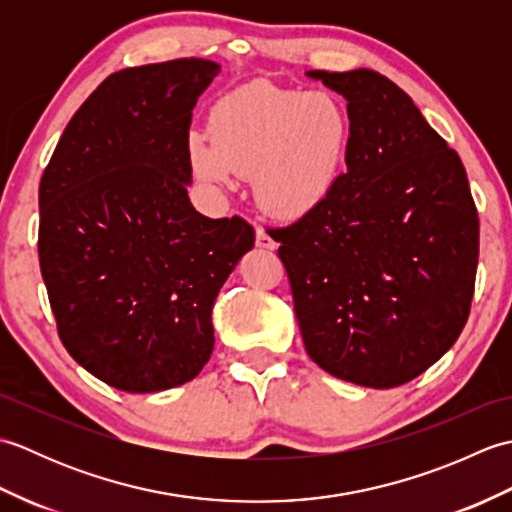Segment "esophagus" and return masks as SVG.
I'll list each match as a JSON object with an SVG mask.
<instances>
[{"instance_id": "34e87169", "label": "esophagus", "mask_w": 512, "mask_h": 512, "mask_svg": "<svg viewBox=\"0 0 512 512\" xmlns=\"http://www.w3.org/2000/svg\"><path fill=\"white\" fill-rule=\"evenodd\" d=\"M257 246H259V248L275 250V248H277V242L264 231V228H257Z\"/></svg>"}]
</instances>
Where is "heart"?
Wrapping results in <instances>:
<instances>
[{"label": "heart", "instance_id": "b5f03b06", "mask_svg": "<svg viewBox=\"0 0 512 512\" xmlns=\"http://www.w3.org/2000/svg\"><path fill=\"white\" fill-rule=\"evenodd\" d=\"M350 138V116L336 96L250 83L213 105L209 134L189 136V158L209 182L253 176L257 202L297 220L330 198Z\"/></svg>", "mask_w": 512, "mask_h": 512}]
</instances>
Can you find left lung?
I'll return each mask as SVG.
<instances>
[{
  "label": "left lung",
  "mask_w": 512,
  "mask_h": 512,
  "mask_svg": "<svg viewBox=\"0 0 512 512\" xmlns=\"http://www.w3.org/2000/svg\"><path fill=\"white\" fill-rule=\"evenodd\" d=\"M347 101V173L273 228L303 345L325 372L389 389L438 361L471 312L480 217L460 156L394 81L308 72Z\"/></svg>",
  "instance_id": "left-lung-1"
}]
</instances>
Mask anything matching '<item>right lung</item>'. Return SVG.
<instances>
[{"mask_svg": "<svg viewBox=\"0 0 512 512\" xmlns=\"http://www.w3.org/2000/svg\"><path fill=\"white\" fill-rule=\"evenodd\" d=\"M220 65L173 59L107 76L39 182V266L65 350L103 383H189L213 352L211 310L255 244L244 217L193 209L189 127Z\"/></svg>", "mask_w": 512, "mask_h": 512, "instance_id": "1", "label": "right lung"}]
</instances>
